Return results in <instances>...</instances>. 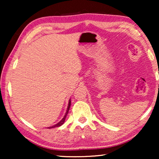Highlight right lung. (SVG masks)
<instances>
[{
	"mask_svg": "<svg viewBox=\"0 0 159 159\" xmlns=\"http://www.w3.org/2000/svg\"><path fill=\"white\" fill-rule=\"evenodd\" d=\"M70 106H71V100H69V104H68V107H67V109H66V114H65L64 116V118H63V119H61V121H59V122L56 124V125H53V126H52V127H48V128H49V129H51V128H54V127H60V126H61V125H63V124L64 123L65 119H66V116H67V114H68V112H69V108H70Z\"/></svg>",
	"mask_w": 159,
	"mask_h": 159,
	"instance_id": "right-lung-1",
	"label": "right lung"
}]
</instances>
